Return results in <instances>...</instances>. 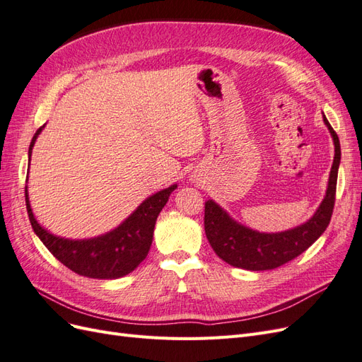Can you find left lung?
I'll return each instance as SVG.
<instances>
[{
    "label": "left lung",
    "instance_id": "obj_1",
    "mask_svg": "<svg viewBox=\"0 0 362 362\" xmlns=\"http://www.w3.org/2000/svg\"><path fill=\"white\" fill-rule=\"evenodd\" d=\"M323 122L334 140L335 156L327 181L326 194L313 217L305 223L282 233H259L229 216L213 199L205 202V235L218 258L228 264L246 270H270L299 257L319 238L331 222L335 204L338 166L341 160L339 140L331 124L323 116Z\"/></svg>",
    "mask_w": 362,
    "mask_h": 362
}]
</instances>
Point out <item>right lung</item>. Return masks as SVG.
I'll use <instances>...</instances> for the list:
<instances>
[{
  "instance_id": "1",
  "label": "right lung",
  "mask_w": 362,
  "mask_h": 362,
  "mask_svg": "<svg viewBox=\"0 0 362 362\" xmlns=\"http://www.w3.org/2000/svg\"><path fill=\"white\" fill-rule=\"evenodd\" d=\"M43 127L36 131L35 137L31 140L28 148V161L31 160L33 146H35ZM27 189L28 187H25V204L33 231L36 233L40 242L47 246L51 254L62 264L81 276L95 279H117L133 272L146 258L152 245V237H154L157 217L169 201L170 193L177 189V184L149 196L112 231L83 240L54 235L48 229L43 228L33 214Z\"/></svg>"
}]
</instances>
